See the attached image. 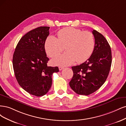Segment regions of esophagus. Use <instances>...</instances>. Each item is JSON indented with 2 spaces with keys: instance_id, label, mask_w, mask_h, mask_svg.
<instances>
[{
  "instance_id": "obj_1",
  "label": "esophagus",
  "mask_w": 126,
  "mask_h": 126,
  "mask_svg": "<svg viewBox=\"0 0 126 126\" xmlns=\"http://www.w3.org/2000/svg\"><path fill=\"white\" fill-rule=\"evenodd\" d=\"M59 70H60V71H61V70H63V69H64V67L59 66Z\"/></svg>"
}]
</instances>
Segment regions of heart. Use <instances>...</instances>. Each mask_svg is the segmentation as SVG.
I'll list each match as a JSON object with an SVG mask.
<instances>
[{
    "instance_id": "obj_1",
    "label": "heart",
    "mask_w": 126,
    "mask_h": 126,
    "mask_svg": "<svg viewBox=\"0 0 126 126\" xmlns=\"http://www.w3.org/2000/svg\"><path fill=\"white\" fill-rule=\"evenodd\" d=\"M65 47L67 52L56 56L52 63L59 66H67L73 63H82L92 55L95 47V39L91 32L83 31L73 27L61 29L58 38L48 36L45 42V49L50 57L59 54Z\"/></svg>"
}]
</instances>
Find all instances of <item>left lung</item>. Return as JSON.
<instances>
[{
	"mask_svg": "<svg viewBox=\"0 0 126 126\" xmlns=\"http://www.w3.org/2000/svg\"><path fill=\"white\" fill-rule=\"evenodd\" d=\"M92 33L95 47L91 56L79 65L72 66L73 76L69 83L79 95H90L102 86L110 70L112 56L110 46L104 36L96 30Z\"/></svg>",
	"mask_w": 126,
	"mask_h": 126,
	"instance_id": "1",
	"label": "left lung"
}]
</instances>
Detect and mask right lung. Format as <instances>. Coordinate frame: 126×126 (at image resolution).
<instances>
[{"label": "right lung", "instance_id": "1", "mask_svg": "<svg viewBox=\"0 0 126 126\" xmlns=\"http://www.w3.org/2000/svg\"><path fill=\"white\" fill-rule=\"evenodd\" d=\"M49 29V27H40L28 32L20 40L13 55V68L18 83L24 90L38 97L48 92L53 73L59 71L58 66L47 65L49 59L44 45Z\"/></svg>", "mask_w": 126, "mask_h": 126}]
</instances>
